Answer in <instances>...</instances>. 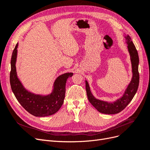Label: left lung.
<instances>
[{"label": "left lung", "instance_id": "left-lung-1", "mask_svg": "<svg viewBox=\"0 0 150 150\" xmlns=\"http://www.w3.org/2000/svg\"><path fill=\"white\" fill-rule=\"evenodd\" d=\"M125 38L127 40L128 51L130 54L131 64H132L133 78L122 98L112 103L99 100L93 96V95L91 92L89 84L86 81V93H87L89 101L99 112L104 113V114H116V113H118L123 110L130 101L132 100L138 88L139 81V74L138 72V53L134 44L131 40L130 36L127 35Z\"/></svg>", "mask_w": 150, "mask_h": 150}]
</instances>
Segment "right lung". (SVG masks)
<instances>
[{
    "label": "right lung",
    "mask_w": 150,
    "mask_h": 150,
    "mask_svg": "<svg viewBox=\"0 0 150 150\" xmlns=\"http://www.w3.org/2000/svg\"><path fill=\"white\" fill-rule=\"evenodd\" d=\"M17 46L18 43L13 49L11 61L10 83L12 92L21 106L30 114L38 117L54 115L64 103L66 81L73 74L65 73L59 76L54 82V89L51 94L40 96L31 93L24 88L17 78L16 68Z\"/></svg>",
    "instance_id": "obj_1"
}]
</instances>
